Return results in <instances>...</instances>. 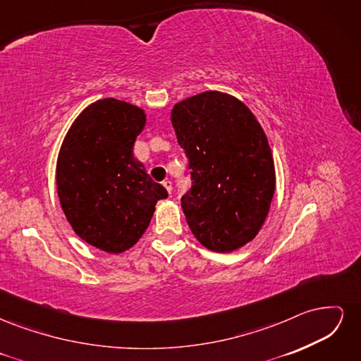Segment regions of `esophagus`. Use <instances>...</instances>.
Instances as JSON below:
<instances>
[{"label":"esophagus","instance_id":"34e87169","mask_svg":"<svg viewBox=\"0 0 361 361\" xmlns=\"http://www.w3.org/2000/svg\"><path fill=\"white\" fill-rule=\"evenodd\" d=\"M162 185H164V188H166L169 192H171V190H173V183H171V180H164L162 182Z\"/></svg>","mask_w":361,"mask_h":361}]
</instances>
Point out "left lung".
<instances>
[{
    "instance_id": "left-lung-1",
    "label": "left lung",
    "mask_w": 361,
    "mask_h": 361,
    "mask_svg": "<svg viewBox=\"0 0 361 361\" xmlns=\"http://www.w3.org/2000/svg\"><path fill=\"white\" fill-rule=\"evenodd\" d=\"M192 185L180 203L197 241L218 253L245 245L264 226L276 191L268 138L250 108L221 92H204L171 110Z\"/></svg>"
}]
</instances>
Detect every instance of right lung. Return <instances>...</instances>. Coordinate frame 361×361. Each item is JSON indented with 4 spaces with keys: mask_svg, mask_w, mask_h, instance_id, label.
I'll list each match as a JSON object with an SVG mask.
<instances>
[{
    "mask_svg": "<svg viewBox=\"0 0 361 361\" xmlns=\"http://www.w3.org/2000/svg\"><path fill=\"white\" fill-rule=\"evenodd\" d=\"M145 125L141 108L106 97L75 118L60 149L61 209L82 241L106 253L133 247L149 227L157 202L169 197L134 158Z\"/></svg>",
    "mask_w": 361,
    "mask_h": 361,
    "instance_id": "add662e5",
    "label": "right lung"
}]
</instances>
